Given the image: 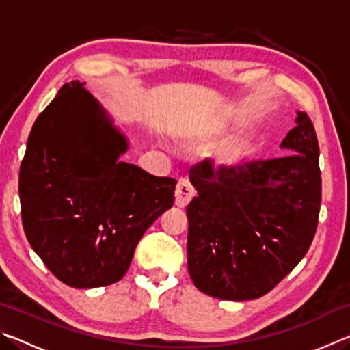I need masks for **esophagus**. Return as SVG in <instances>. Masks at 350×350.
<instances>
[{
    "label": "esophagus",
    "instance_id": "34e87169",
    "mask_svg": "<svg viewBox=\"0 0 350 350\" xmlns=\"http://www.w3.org/2000/svg\"><path fill=\"white\" fill-rule=\"evenodd\" d=\"M194 194H196V191H194L191 183L185 179H180L179 183H177L176 193H174L176 205L179 206V208H185V206L189 204V200L194 198Z\"/></svg>",
    "mask_w": 350,
    "mask_h": 350
}]
</instances>
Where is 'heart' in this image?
Wrapping results in <instances>:
<instances>
[{
    "label": "heart",
    "instance_id": "obj_1",
    "mask_svg": "<svg viewBox=\"0 0 350 350\" xmlns=\"http://www.w3.org/2000/svg\"><path fill=\"white\" fill-rule=\"evenodd\" d=\"M213 135H216V133L210 134L208 139L213 137ZM245 151H247L245 142H242L239 139L228 140L225 142V144L216 146L215 150L211 151L210 161L219 170H230L241 163V161L245 156Z\"/></svg>",
    "mask_w": 350,
    "mask_h": 350
}]
</instances>
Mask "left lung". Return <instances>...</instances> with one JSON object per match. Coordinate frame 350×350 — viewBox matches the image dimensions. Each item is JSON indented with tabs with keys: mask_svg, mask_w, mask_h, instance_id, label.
I'll return each mask as SVG.
<instances>
[{
	"mask_svg": "<svg viewBox=\"0 0 350 350\" xmlns=\"http://www.w3.org/2000/svg\"><path fill=\"white\" fill-rule=\"evenodd\" d=\"M296 126L270 161L215 171L191 168L198 196L187 206L188 271L200 292L248 301L269 293L309 250L321 206L319 148L310 118Z\"/></svg>",
	"mask_w": 350,
	"mask_h": 350,
	"instance_id": "1",
	"label": "left lung"
}]
</instances>
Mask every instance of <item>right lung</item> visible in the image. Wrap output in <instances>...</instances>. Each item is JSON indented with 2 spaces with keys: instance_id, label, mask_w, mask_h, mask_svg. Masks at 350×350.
I'll use <instances>...</instances> for the list:
<instances>
[{
  "instance_id": "1",
  "label": "right lung",
  "mask_w": 350,
  "mask_h": 350,
  "mask_svg": "<svg viewBox=\"0 0 350 350\" xmlns=\"http://www.w3.org/2000/svg\"><path fill=\"white\" fill-rule=\"evenodd\" d=\"M83 86L66 83L35 120L18 191L33 252L62 282L94 288L122 280L177 182L120 161L128 139Z\"/></svg>"
}]
</instances>
